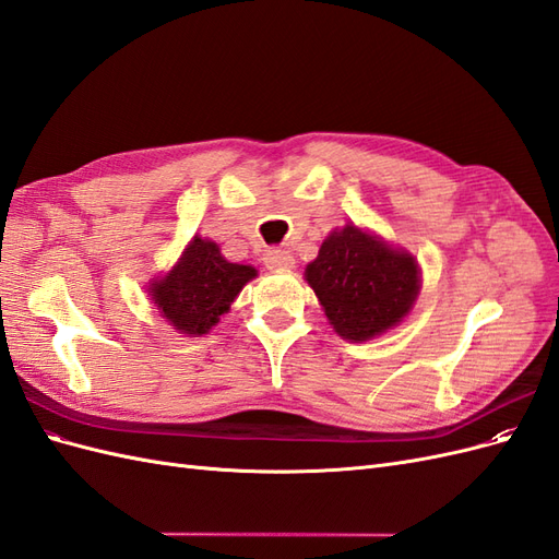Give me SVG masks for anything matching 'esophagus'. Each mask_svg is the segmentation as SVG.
Segmentation results:
<instances>
[{
    "instance_id": "obj_1",
    "label": "esophagus",
    "mask_w": 559,
    "mask_h": 559,
    "mask_svg": "<svg viewBox=\"0 0 559 559\" xmlns=\"http://www.w3.org/2000/svg\"><path fill=\"white\" fill-rule=\"evenodd\" d=\"M263 263L267 270H289V267H294V257L284 249H270L265 253Z\"/></svg>"
}]
</instances>
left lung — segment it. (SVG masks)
Masks as SVG:
<instances>
[{"label":"left lung","instance_id":"left-lung-1","mask_svg":"<svg viewBox=\"0 0 559 559\" xmlns=\"http://www.w3.org/2000/svg\"><path fill=\"white\" fill-rule=\"evenodd\" d=\"M419 275L413 253L354 224L335 228L306 267L329 324L352 343L401 324L417 300Z\"/></svg>","mask_w":559,"mask_h":559}]
</instances>
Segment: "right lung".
I'll return each instance as SVG.
<instances>
[{"instance_id":"1","label":"right lung","mask_w":559,"mask_h":559,"mask_svg":"<svg viewBox=\"0 0 559 559\" xmlns=\"http://www.w3.org/2000/svg\"><path fill=\"white\" fill-rule=\"evenodd\" d=\"M257 275V267L226 261L216 242L195 235L179 261L148 284V296L170 326L198 337L218 324L242 286Z\"/></svg>"}]
</instances>
